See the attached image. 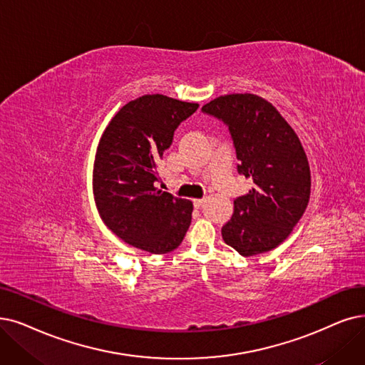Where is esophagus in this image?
<instances>
[{
    "label": "esophagus",
    "instance_id": "34e87169",
    "mask_svg": "<svg viewBox=\"0 0 365 365\" xmlns=\"http://www.w3.org/2000/svg\"><path fill=\"white\" fill-rule=\"evenodd\" d=\"M203 203H205V199H195V200H193L195 208H202Z\"/></svg>",
    "mask_w": 365,
    "mask_h": 365
}]
</instances>
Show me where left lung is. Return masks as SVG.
I'll list each match as a JSON object with an SVG mask.
<instances>
[{"mask_svg": "<svg viewBox=\"0 0 365 365\" xmlns=\"http://www.w3.org/2000/svg\"><path fill=\"white\" fill-rule=\"evenodd\" d=\"M222 120L240 160L238 173L253 181L233 200L222 227L227 245L255 256L280 245L294 230L310 199V168L294 128L269 101L256 94L220 96L202 108Z\"/></svg>", "mask_w": 365, "mask_h": 365, "instance_id": "8db88e82", "label": "left lung"}]
</instances>
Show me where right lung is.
<instances>
[{"label":"right lung","instance_id":"add662e5","mask_svg":"<svg viewBox=\"0 0 365 365\" xmlns=\"http://www.w3.org/2000/svg\"><path fill=\"white\" fill-rule=\"evenodd\" d=\"M197 108L163 94L142 96L116 112L100 138L93 169L96 207L115 235L136 249L169 253L190 226L193 203L160 190L157 168L175 130Z\"/></svg>","mask_w":365,"mask_h":365}]
</instances>
